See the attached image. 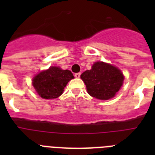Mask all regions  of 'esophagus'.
<instances>
[{
    "instance_id": "1",
    "label": "esophagus",
    "mask_w": 155,
    "mask_h": 155,
    "mask_svg": "<svg viewBox=\"0 0 155 155\" xmlns=\"http://www.w3.org/2000/svg\"><path fill=\"white\" fill-rule=\"evenodd\" d=\"M81 76V73H76L74 74V77L76 78H79Z\"/></svg>"
}]
</instances>
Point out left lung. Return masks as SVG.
I'll return each instance as SVG.
<instances>
[{
	"label": "left lung",
	"instance_id": "1",
	"mask_svg": "<svg viewBox=\"0 0 155 155\" xmlns=\"http://www.w3.org/2000/svg\"><path fill=\"white\" fill-rule=\"evenodd\" d=\"M87 93L100 100L112 98L123 85L124 76L120 69L104 62H95L91 70L81 75Z\"/></svg>",
	"mask_w": 155,
	"mask_h": 155
}]
</instances>
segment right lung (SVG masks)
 <instances>
[{"label":"right lung","mask_w":155,"mask_h":155,"mask_svg":"<svg viewBox=\"0 0 155 155\" xmlns=\"http://www.w3.org/2000/svg\"><path fill=\"white\" fill-rule=\"evenodd\" d=\"M74 77L69 70H62L59 67H50L34 77L32 85L42 98L53 99L61 96L64 87Z\"/></svg>","instance_id":"add662e5"}]
</instances>
